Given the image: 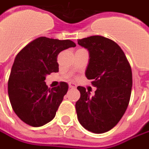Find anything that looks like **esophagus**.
Returning a JSON list of instances; mask_svg holds the SVG:
<instances>
[{
  "mask_svg": "<svg viewBox=\"0 0 149 149\" xmlns=\"http://www.w3.org/2000/svg\"><path fill=\"white\" fill-rule=\"evenodd\" d=\"M68 85H69L70 88H75V87H76V84L73 83V82H70Z\"/></svg>",
  "mask_w": 149,
  "mask_h": 149,
  "instance_id": "esophagus-1",
  "label": "esophagus"
}]
</instances>
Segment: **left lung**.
<instances>
[{
  "instance_id": "left-lung-1",
  "label": "left lung",
  "mask_w": 149,
  "mask_h": 149,
  "mask_svg": "<svg viewBox=\"0 0 149 149\" xmlns=\"http://www.w3.org/2000/svg\"><path fill=\"white\" fill-rule=\"evenodd\" d=\"M77 43L89 51L86 76L96 87L91 96L85 87L77 86L81 93L76 102L77 119L86 130L102 134L119 123L129 105L133 85L130 64L111 39L95 35L78 39Z\"/></svg>"
}]
</instances>
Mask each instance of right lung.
Segmentation results:
<instances>
[{
	"label": "right lung",
	"mask_w": 149,
	"mask_h": 149,
	"mask_svg": "<svg viewBox=\"0 0 149 149\" xmlns=\"http://www.w3.org/2000/svg\"><path fill=\"white\" fill-rule=\"evenodd\" d=\"M75 46L69 39L39 37L16 55L8 80V95L15 113L25 124L39 127L54 118L68 85L61 81L51 89L45 77L58 72L59 53Z\"/></svg>",
	"instance_id": "right-lung-1"
}]
</instances>
